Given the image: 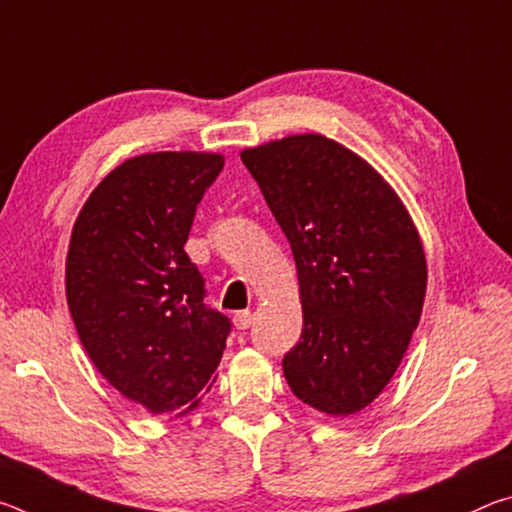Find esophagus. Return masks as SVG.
<instances>
[{
	"instance_id": "34e87169",
	"label": "esophagus",
	"mask_w": 512,
	"mask_h": 512,
	"mask_svg": "<svg viewBox=\"0 0 512 512\" xmlns=\"http://www.w3.org/2000/svg\"><path fill=\"white\" fill-rule=\"evenodd\" d=\"M232 323H235L237 329H248L250 323H253V314H250L248 309L246 311H237V314L232 316Z\"/></svg>"
}]
</instances>
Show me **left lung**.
I'll use <instances>...</instances> for the list:
<instances>
[{"label":"left lung","mask_w":512,"mask_h":512,"mask_svg":"<svg viewBox=\"0 0 512 512\" xmlns=\"http://www.w3.org/2000/svg\"><path fill=\"white\" fill-rule=\"evenodd\" d=\"M241 162L296 259L302 334L284 379L316 411L366 409L400 368L427 293L409 210L372 164L325 135L244 149Z\"/></svg>","instance_id":"obj_1"}]
</instances>
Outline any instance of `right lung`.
<instances>
[{
	"instance_id": "obj_1",
	"label": "right lung",
	"mask_w": 512,
	"mask_h": 512,
	"mask_svg": "<svg viewBox=\"0 0 512 512\" xmlns=\"http://www.w3.org/2000/svg\"><path fill=\"white\" fill-rule=\"evenodd\" d=\"M221 169V153L135 155L94 187L72 228L65 293L79 339L108 384L153 415L201 404L230 334L185 253Z\"/></svg>"
}]
</instances>
